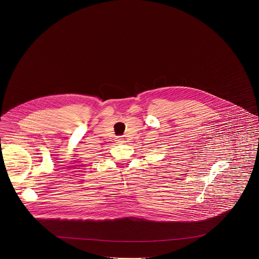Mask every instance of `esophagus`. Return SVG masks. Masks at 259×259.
Here are the masks:
<instances>
[{
    "label": "esophagus",
    "instance_id": "obj_1",
    "mask_svg": "<svg viewBox=\"0 0 259 259\" xmlns=\"http://www.w3.org/2000/svg\"><path fill=\"white\" fill-rule=\"evenodd\" d=\"M117 141L119 142V143H121V142H123V140L122 139H117Z\"/></svg>",
    "mask_w": 259,
    "mask_h": 259
}]
</instances>
